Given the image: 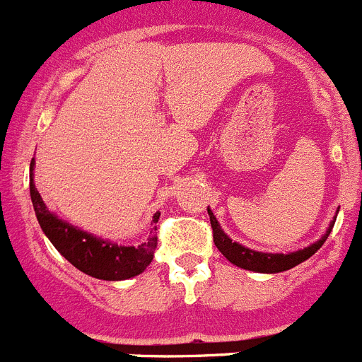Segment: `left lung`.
Returning a JSON list of instances; mask_svg holds the SVG:
<instances>
[{
	"instance_id": "1",
	"label": "left lung",
	"mask_w": 362,
	"mask_h": 362,
	"mask_svg": "<svg viewBox=\"0 0 362 362\" xmlns=\"http://www.w3.org/2000/svg\"><path fill=\"white\" fill-rule=\"evenodd\" d=\"M209 210L210 216V224H212L214 231V244L217 245L223 256L226 259H230L233 265L240 267V269L252 270V272H263V274H276V272H283V270H288L292 267L299 265L304 259H308L310 256H313L318 249L324 245V242L327 240L329 233H331L332 226H334V221L329 224V230L325 231L324 237L320 240H317L315 244L308 245V247L299 249L296 252H288V255H283V252H262V251H252V249L245 247V245L233 242L223 230H221V224L217 223L216 216L212 214V210Z\"/></svg>"
}]
</instances>
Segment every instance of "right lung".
Masks as SVG:
<instances>
[{
	"label": "right lung",
	"mask_w": 362,
	"mask_h": 362,
	"mask_svg": "<svg viewBox=\"0 0 362 362\" xmlns=\"http://www.w3.org/2000/svg\"><path fill=\"white\" fill-rule=\"evenodd\" d=\"M35 159L30 164V196L33 202L35 214L38 224L51 244L84 274L92 278L104 279V281H122V279L134 278L141 274L143 270L153 259V251L157 247V226L150 231L148 240L141 245H118L110 240L95 237L88 231L79 230L65 221L58 219L52 212H49L44 199L38 194L33 182ZM160 212L153 214L152 223L159 221Z\"/></svg>",
	"instance_id": "add662e5"
}]
</instances>
